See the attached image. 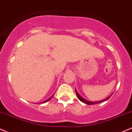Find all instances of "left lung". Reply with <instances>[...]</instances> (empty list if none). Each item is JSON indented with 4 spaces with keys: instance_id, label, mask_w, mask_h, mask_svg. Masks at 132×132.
<instances>
[{
    "instance_id": "left-lung-1",
    "label": "left lung",
    "mask_w": 132,
    "mask_h": 132,
    "mask_svg": "<svg viewBox=\"0 0 132 132\" xmlns=\"http://www.w3.org/2000/svg\"><path fill=\"white\" fill-rule=\"evenodd\" d=\"M75 93H76V94H77V97H78V100H80V101L83 102V103H85V104H88V105L96 104H97V103H102V102H104V101H105L108 100V99H109V97H111V96H108V97H107V98L105 99V100H102V101H99L92 102V101H87V100H85L84 98H83V97H81V96H80V95H79L78 93H77V91H76V89H75ZM111 95H112V94H111Z\"/></svg>"
}]
</instances>
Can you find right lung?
I'll return each mask as SVG.
<instances>
[{
    "instance_id": "add662e5",
    "label": "right lung",
    "mask_w": 132,
    "mask_h": 132,
    "mask_svg": "<svg viewBox=\"0 0 132 132\" xmlns=\"http://www.w3.org/2000/svg\"><path fill=\"white\" fill-rule=\"evenodd\" d=\"M53 96H54V95H53V96H51V97L50 98H49V99H48V100H46V101H44V102H43V103H46V102H47V101H49V100H51V99L52 98V97H53Z\"/></svg>"
}]
</instances>
